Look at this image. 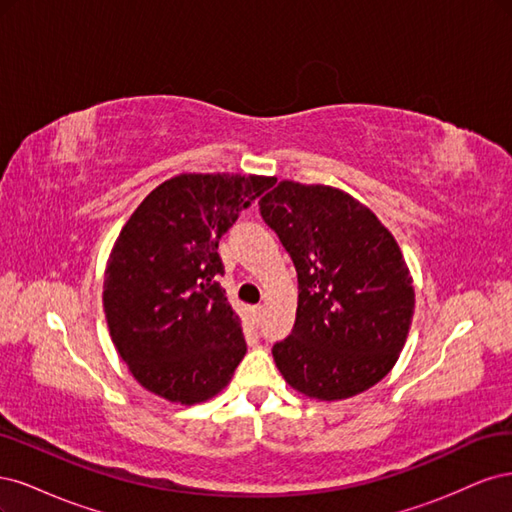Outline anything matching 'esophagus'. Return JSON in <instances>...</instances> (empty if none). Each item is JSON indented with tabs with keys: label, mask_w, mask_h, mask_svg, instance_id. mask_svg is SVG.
<instances>
[{
	"label": "esophagus",
	"mask_w": 512,
	"mask_h": 512,
	"mask_svg": "<svg viewBox=\"0 0 512 512\" xmlns=\"http://www.w3.org/2000/svg\"><path fill=\"white\" fill-rule=\"evenodd\" d=\"M262 312H265V307L262 305H254L252 307V320L258 324L260 322V318H262Z\"/></svg>",
	"instance_id": "obj_1"
}]
</instances>
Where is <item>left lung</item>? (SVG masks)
<instances>
[{"label": "left lung", "instance_id": "obj_1", "mask_svg": "<svg viewBox=\"0 0 512 512\" xmlns=\"http://www.w3.org/2000/svg\"><path fill=\"white\" fill-rule=\"evenodd\" d=\"M258 205L299 280L292 333L273 346L277 369L292 389L322 401L371 389L397 363L414 314L397 241L331 185L280 181Z\"/></svg>", "mask_w": 512, "mask_h": 512}]
</instances>
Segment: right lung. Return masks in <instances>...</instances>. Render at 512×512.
Returning <instances> with one entry per match:
<instances>
[{"label":"right lung","mask_w":512,"mask_h":512,"mask_svg":"<svg viewBox=\"0 0 512 512\" xmlns=\"http://www.w3.org/2000/svg\"><path fill=\"white\" fill-rule=\"evenodd\" d=\"M275 177L183 173L121 228L104 273L113 344L147 391L173 404L218 395L245 356L241 320L218 275V243Z\"/></svg>","instance_id":"1"}]
</instances>
